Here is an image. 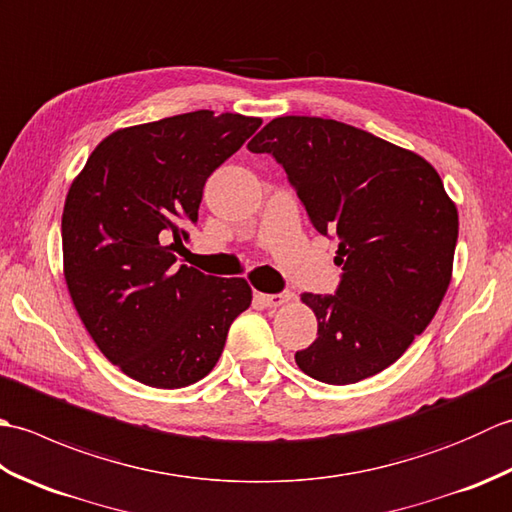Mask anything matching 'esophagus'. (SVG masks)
I'll return each mask as SVG.
<instances>
[{
  "mask_svg": "<svg viewBox=\"0 0 512 512\" xmlns=\"http://www.w3.org/2000/svg\"><path fill=\"white\" fill-rule=\"evenodd\" d=\"M290 297H292L290 292H279V295H264V292H259L257 301L266 308H279V306H284V303H288Z\"/></svg>",
  "mask_w": 512,
  "mask_h": 512,
  "instance_id": "1",
  "label": "esophagus"
}]
</instances>
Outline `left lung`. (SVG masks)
Masks as SVG:
<instances>
[{"mask_svg":"<svg viewBox=\"0 0 512 512\" xmlns=\"http://www.w3.org/2000/svg\"><path fill=\"white\" fill-rule=\"evenodd\" d=\"M273 154L310 222L339 239L336 295L303 292L317 341L303 374L352 385L383 372L436 317L451 284L458 209L422 156L319 116H279L248 143Z\"/></svg>","mask_w":512,"mask_h":512,"instance_id":"obj_1","label":"left lung"}]
</instances>
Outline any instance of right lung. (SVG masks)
Returning a JSON list of instances; mask_svg holds the SVG:
<instances>
[{"instance_id":"obj_1","label":"right lung","mask_w":512,"mask_h":512,"mask_svg":"<svg viewBox=\"0 0 512 512\" xmlns=\"http://www.w3.org/2000/svg\"><path fill=\"white\" fill-rule=\"evenodd\" d=\"M262 118L198 110L116 129L70 184L61 217L63 275L107 361L138 383L180 389L220 358L253 301L242 277L178 266L184 222H198L206 178Z\"/></svg>"}]
</instances>
